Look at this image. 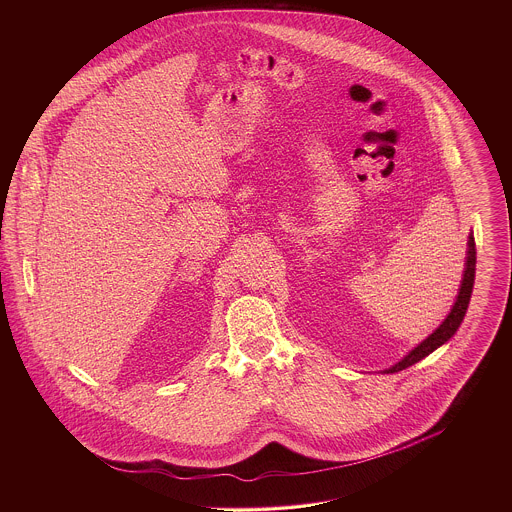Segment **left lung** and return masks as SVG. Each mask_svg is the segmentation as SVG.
Listing matches in <instances>:
<instances>
[{
	"label": "left lung",
	"instance_id": "left-lung-1",
	"mask_svg": "<svg viewBox=\"0 0 512 512\" xmlns=\"http://www.w3.org/2000/svg\"><path fill=\"white\" fill-rule=\"evenodd\" d=\"M466 245H468V249H466V261H464L463 280H461V288H459L457 299H455L449 315L426 340L420 341L401 361H397L395 365L382 370V374H395L399 370H405L409 366L416 365L418 361H422L424 357L434 353L443 343L451 340L455 336V332L459 330L464 315H466L468 303H470V295H472V288H474V276H476V244H474L472 232L468 236V244Z\"/></svg>",
	"mask_w": 512,
	"mask_h": 512
}]
</instances>
